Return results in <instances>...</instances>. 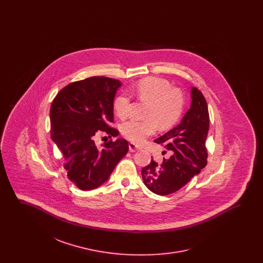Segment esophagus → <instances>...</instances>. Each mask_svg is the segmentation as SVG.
Returning a JSON list of instances; mask_svg holds the SVG:
<instances>
[{
    "label": "esophagus",
    "instance_id": "34e87169",
    "mask_svg": "<svg viewBox=\"0 0 263 263\" xmlns=\"http://www.w3.org/2000/svg\"><path fill=\"white\" fill-rule=\"evenodd\" d=\"M141 148L138 146V145H136L135 143H129V151L130 152H136V151L140 150Z\"/></svg>",
    "mask_w": 263,
    "mask_h": 263
}]
</instances>
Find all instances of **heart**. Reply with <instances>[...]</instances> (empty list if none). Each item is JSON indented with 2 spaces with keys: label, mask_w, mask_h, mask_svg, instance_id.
Segmentation results:
<instances>
[{
  "label": "heart",
  "mask_w": 263,
  "mask_h": 263,
  "mask_svg": "<svg viewBox=\"0 0 263 263\" xmlns=\"http://www.w3.org/2000/svg\"><path fill=\"white\" fill-rule=\"evenodd\" d=\"M133 93L138 100L149 102L147 119H130L120 127L122 135L134 143H143L157 131L158 124L163 129L175 125L184 108L183 92L179 88H172L171 83L163 78L148 77L140 80ZM132 107L131 98L125 93L118 95L113 100L114 112L121 119L131 114Z\"/></svg>",
  "instance_id": "heart-1"
}]
</instances>
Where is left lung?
I'll list each match as a JSON object with an SVG mask.
<instances>
[{
  "mask_svg": "<svg viewBox=\"0 0 263 263\" xmlns=\"http://www.w3.org/2000/svg\"><path fill=\"white\" fill-rule=\"evenodd\" d=\"M191 106L179 125L155 140L171 152L168 159L158 164L152 159L142 168V178L152 192L170 195L183 187L207 164L205 140L209 130V111L199 89H191ZM166 150L164 153H166Z\"/></svg>",
  "mask_w": 263,
  "mask_h": 263,
  "instance_id": "8db88e82",
  "label": "left lung"
}]
</instances>
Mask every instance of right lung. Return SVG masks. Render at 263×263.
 <instances>
[{"label": "right lung", "mask_w": 263, "mask_h": 263, "mask_svg": "<svg viewBox=\"0 0 263 263\" xmlns=\"http://www.w3.org/2000/svg\"><path fill=\"white\" fill-rule=\"evenodd\" d=\"M121 83L107 77H90L67 85L56 95L50 107L51 139L63 154L67 176L81 190L99 187L129 150L124 139L95 144L100 133L108 137L119 131L110 124L113 100Z\"/></svg>", "instance_id": "1"}]
</instances>
